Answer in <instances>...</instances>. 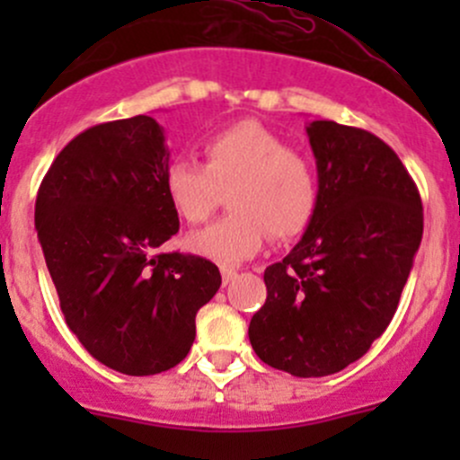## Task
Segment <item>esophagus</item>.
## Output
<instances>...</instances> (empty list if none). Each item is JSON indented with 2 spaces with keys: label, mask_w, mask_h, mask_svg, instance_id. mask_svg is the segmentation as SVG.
<instances>
[{
  "label": "esophagus",
  "mask_w": 460,
  "mask_h": 460,
  "mask_svg": "<svg viewBox=\"0 0 460 460\" xmlns=\"http://www.w3.org/2000/svg\"><path fill=\"white\" fill-rule=\"evenodd\" d=\"M235 276H238V271H235V269H222V282H225V285H229L231 280H235Z\"/></svg>",
  "instance_id": "esophagus-1"
}]
</instances>
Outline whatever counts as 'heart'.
Listing matches in <instances>:
<instances>
[{
	"instance_id": "b5f03b06",
	"label": "heart",
	"mask_w": 460,
	"mask_h": 460,
	"mask_svg": "<svg viewBox=\"0 0 460 460\" xmlns=\"http://www.w3.org/2000/svg\"><path fill=\"white\" fill-rule=\"evenodd\" d=\"M202 162L178 157L162 173L171 208L200 225L231 187L234 213L187 238V249L217 264H240L262 249L267 234L289 240L303 234L318 208V178L303 153L253 119L229 124L202 142Z\"/></svg>"
}]
</instances>
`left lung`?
Masks as SVG:
<instances>
[{
  "instance_id": "8db88e82",
  "label": "left lung",
  "mask_w": 460,
  "mask_h": 460,
  "mask_svg": "<svg viewBox=\"0 0 460 460\" xmlns=\"http://www.w3.org/2000/svg\"><path fill=\"white\" fill-rule=\"evenodd\" d=\"M307 136L316 216L289 256L264 269L267 300L249 341L262 363L318 378L367 354L392 323L423 238V204L374 133L314 119Z\"/></svg>"
}]
</instances>
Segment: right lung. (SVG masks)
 <instances>
[{"instance_id":"obj_1","label":"right lung","mask_w":460,"mask_h":460,"mask_svg":"<svg viewBox=\"0 0 460 460\" xmlns=\"http://www.w3.org/2000/svg\"><path fill=\"white\" fill-rule=\"evenodd\" d=\"M169 157L148 115L97 124L59 151L37 191V238L68 329L119 374L187 358L198 309L222 282L211 260L160 252L180 229L162 189Z\"/></svg>"}]
</instances>
